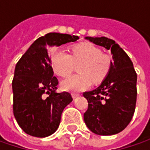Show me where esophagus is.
<instances>
[{"label": "esophagus", "instance_id": "obj_1", "mask_svg": "<svg viewBox=\"0 0 150 150\" xmlns=\"http://www.w3.org/2000/svg\"><path fill=\"white\" fill-rule=\"evenodd\" d=\"M72 96L73 98H78V96H79V94L78 93H72Z\"/></svg>", "mask_w": 150, "mask_h": 150}]
</instances>
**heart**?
I'll use <instances>...</instances> for the list:
<instances>
[{"instance_id":"1","label":"heart","mask_w":150,"mask_h":150,"mask_svg":"<svg viewBox=\"0 0 150 150\" xmlns=\"http://www.w3.org/2000/svg\"><path fill=\"white\" fill-rule=\"evenodd\" d=\"M111 58L101 49L90 42L74 45L71 55L62 50H57L52 56V66L54 72L67 77L78 66V74L72 75L61 83L62 88L69 92H81L89 88L92 79L100 82L109 70Z\"/></svg>"}]
</instances>
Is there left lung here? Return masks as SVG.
<instances>
[{
	"label": "left lung",
	"mask_w": 150,
	"mask_h": 150,
	"mask_svg": "<svg viewBox=\"0 0 150 150\" xmlns=\"http://www.w3.org/2000/svg\"><path fill=\"white\" fill-rule=\"evenodd\" d=\"M85 39L110 50L112 60L100 85L83 93L88 103L84 122L96 134L113 135L128 126L134 113L137 74L129 56L113 40L105 37Z\"/></svg>",
	"instance_id": "8db88e82"
}]
</instances>
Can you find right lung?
I'll list each match as a JSON object with an SVG mask.
<instances>
[{"instance_id":"1","label":"right lung","mask_w":150,"mask_h":150,"mask_svg":"<svg viewBox=\"0 0 150 150\" xmlns=\"http://www.w3.org/2000/svg\"><path fill=\"white\" fill-rule=\"evenodd\" d=\"M78 36L52 32L37 39L15 67L13 112L26 134L45 138L57 129L63 109L72 101L67 92L57 93L48 47L78 40Z\"/></svg>"}]
</instances>
